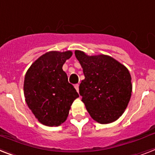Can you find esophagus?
I'll return each instance as SVG.
<instances>
[{"instance_id":"esophagus-1","label":"esophagus","mask_w":155,"mask_h":155,"mask_svg":"<svg viewBox=\"0 0 155 155\" xmlns=\"http://www.w3.org/2000/svg\"><path fill=\"white\" fill-rule=\"evenodd\" d=\"M75 88L79 92V84H75Z\"/></svg>"}]
</instances>
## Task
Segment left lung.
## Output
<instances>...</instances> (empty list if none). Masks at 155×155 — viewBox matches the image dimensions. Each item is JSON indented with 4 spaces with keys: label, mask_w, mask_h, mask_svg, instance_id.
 <instances>
[{
    "label": "left lung",
    "mask_w": 155,
    "mask_h": 155,
    "mask_svg": "<svg viewBox=\"0 0 155 155\" xmlns=\"http://www.w3.org/2000/svg\"><path fill=\"white\" fill-rule=\"evenodd\" d=\"M75 55L85 76L80 84V95L91 117L101 124L116 121L131 96L128 69L106 55L87 56L79 50Z\"/></svg>",
    "instance_id": "left-lung-1"
}]
</instances>
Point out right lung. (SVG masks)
Returning a JSON list of instances; mask_svg holds the SVG:
<instances>
[{"label":"right lung","mask_w":155,"mask_h":155,"mask_svg":"<svg viewBox=\"0 0 155 155\" xmlns=\"http://www.w3.org/2000/svg\"><path fill=\"white\" fill-rule=\"evenodd\" d=\"M72 56L71 51H51L37 59L28 69L24 94L28 107L38 121L57 127L67 119L79 94L69 84L63 65Z\"/></svg>","instance_id":"1"}]
</instances>
